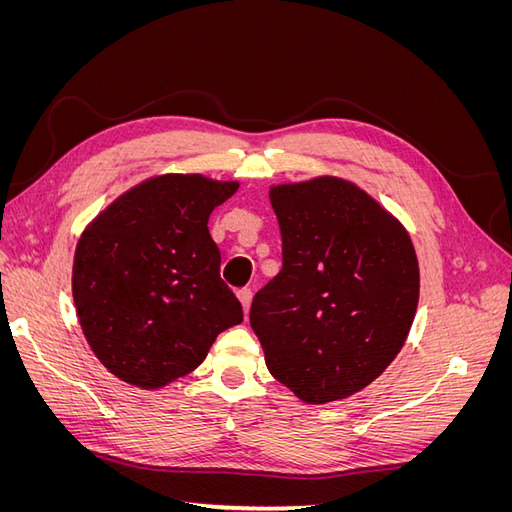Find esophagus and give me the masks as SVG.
I'll list each match as a JSON object with an SVG mask.
<instances>
[{
    "label": "esophagus",
    "instance_id": "1",
    "mask_svg": "<svg viewBox=\"0 0 512 512\" xmlns=\"http://www.w3.org/2000/svg\"><path fill=\"white\" fill-rule=\"evenodd\" d=\"M237 299H239L241 305H243V312H247V309H250V305H252V290H250V288L237 290Z\"/></svg>",
    "mask_w": 512,
    "mask_h": 512
}]
</instances>
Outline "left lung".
I'll use <instances>...</instances> for the list:
<instances>
[{
	"instance_id": "obj_1",
	"label": "left lung",
	"mask_w": 512,
	"mask_h": 512,
	"mask_svg": "<svg viewBox=\"0 0 512 512\" xmlns=\"http://www.w3.org/2000/svg\"><path fill=\"white\" fill-rule=\"evenodd\" d=\"M269 198L282 232V271L250 309L267 367L307 404L350 397L391 365L412 327V241L344 179L277 185Z\"/></svg>"
}]
</instances>
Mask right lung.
I'll return each instance as SVG.
<instances>
[{
  "instance_id": "add662e5",
  "label": "right lung",
  "mask_w": 512,
  "mask_h": 512,
  "mask_svg": "<svg viewBox=\"0 0 512 512\" xmlns=\"http://www.w3.org/2000/svg\"><path fill=\"white\" fill-rule=\"evenodd\" d=\"M239 183L164 175L100 213L76 245L72 294L91 350L123 382L158 389L200 363L243 309L220 277L209 215Z\"/></svg>"
}]
</instances>
